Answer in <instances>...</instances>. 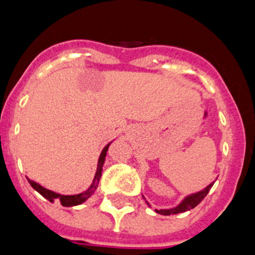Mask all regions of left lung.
Masks as SVG:
<instances>
[{
  "label": "left lung",
  "mask_w": 255,
  "mask_h": 255,
  "mask_svg": "<svg viewBox=\"0 0 255 255\" xmlns=\"http://www.w3.org/2000/svg\"><path fill=\"white\" fill-rule=\"evenodd\" d=\"M212 185H213V182L212 184L208 185L206 189H204L202 191H199V192H196V194H192V195H189V196H186L181 202H180L179 205H177L176 207L170 208V210H155V211L158 213H160V215H164V216L176 215V213L186 212V211L196 207L197 205H199L200 202L205 199V196L208 194V191H210V189L212 187ZM146 204H148V202H146Z\"/></svg>",
  "instance_id": "1"
}]
</instances>
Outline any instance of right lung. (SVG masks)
I'll use <instances>...</instances> for the list:
<instances>
[{
	"instance_id": "right-lung-1",
	"label": "right lung",
	"mask_w": 255,
	"mask_h": 255,
	"mask_svg": "<svg viewBox=\"0 0 255 255\" xmlns=\"http://www.w3.org/2000/svg\"><path fill=\"white\" fill-rule=\"evenodd\" d=\"M109 146H110V144L109 145L105 146L104 150L101 151V155H100V158H99V164H97V171H96V174H95L94 182H92V185L86 190V191L81 192V194H79V195H60V194H56V192H54V191H50V190L45 189V187L40 186L39 184L34 182L33 180L28 179V182H29L30 186H32L35 191L39 192L43 197H45V199L50 202L59 201L61 205H63V206H65V207L76 206V205L82 204V202L86 201V200L89 199L92 194H94L95 190L97 189V185H99L100 177H101V174H102V166H104L105 158H106V153H107V150H109Z\"/></svg>"
}]
</instances>
